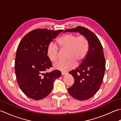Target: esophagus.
<instances>
[{
	"label": "esophagus",
	"instance_id": "obj_1",
	"mask_svg": "<svg viewBox=\"0 0 121 121\" xmlns=\"http://www.w3.org/2000/svg\"><path fill=\"white\" fill-rule=\"evenodd\" d=\"M66 74V72H61V75H65Z\"/></svg>",
	"mask_w": 121,
	"mask_h": 121
}]
</instances>
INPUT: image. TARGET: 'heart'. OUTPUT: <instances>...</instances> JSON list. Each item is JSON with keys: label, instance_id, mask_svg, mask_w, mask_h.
<instances>
[{"label": "heart", "instance_id": "obj_1", "mask_svg": "<svg viewBox=\"0 0 121 121\" xmlns=\"http://www.w3.org/2000/svg\"><path fill=\"white\" fill-rule=\"evenodd\" d=\"M57 43L61 49H66V60H59L53 65L54 68L61 71H68L76 65H79L86 58L88 51V43L84 36L67 34L57 40ZM47 56L51 61L57 60L59 55V48L54 43H50L48 46Z\"/></svg>", "mask_w": 121, "mask_h": 121}]
</instances>
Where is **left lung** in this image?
Returning a JSON list of instances; mask_svg holds the SVG:
<instances>
[{"label":"left lung","instance_id":"left-lung-1","mask_svg":"<svg viewBox=\"0 0 121 121\" xmlns=\"http://www.w3.org/2000/svg\"><path fill=\"white\" fill-rule=\"evenodd\" d=\"M65 32H78L88 41L89 48L86 58L75 70L69 72L73 76L74 83L68 91L74 98L88 99L98 91L103 81L106 69L103 47L97 36L85 27L78 26L66 30L64 33Z\"/></svg>","mask_w":121,"mask_h":121}]
</instances>
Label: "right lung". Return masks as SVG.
<instances>
[{
	"label": "right lung",
	"mask_w": 121,
	"mask_h": 121,
	"mask_svg": "<svg viewBox=\"0 0 121 121\" xmlns=\"http://www.w3.org/2000/svg\"><path fill=\"white\" fill-rule=\"evenodd\" d=\"M63 30L36 29L27 33L18 46L15 60V73L20 89L27 97L36 100L47 97L53 89V82L61 76L52 67L47 56L49 45Z\"/></svg>",
	"instance_id": "add662e5"
}]
</instances>
